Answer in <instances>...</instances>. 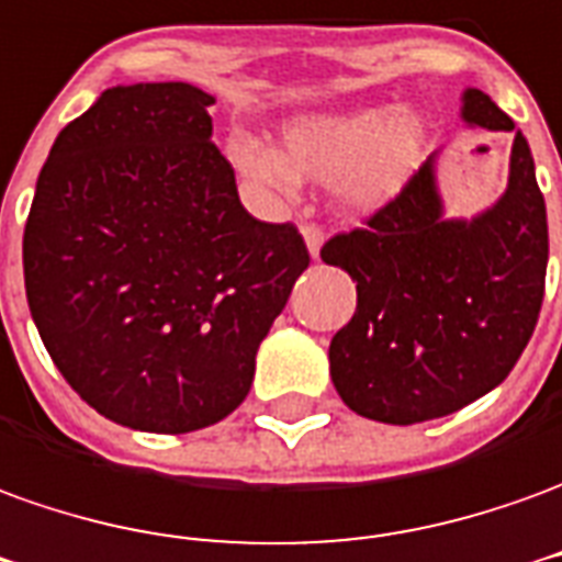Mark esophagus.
Returning <instances> with one entry per match:
<instances>
[{
	"label": "esophagus",
	"mask_w": 562,
	"mask_h": 562,
	"mask_svg": "<svg viewBox=\"0 0 562 562\" xmlns=\"http://www.w3.org/2000/svg\"><path fill=\"white\" fill-rule=\"evenodd\" d=\"M301 234H304V243H307L310 255L316 258L322 249V240H325V231H322V225H316V222H307V225L301 227Z\"/></svg>",
	"instance_id": "34e87169"
}]
</instances>
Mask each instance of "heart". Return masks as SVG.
<instances>
[{
  "instance_id": "heart-1",
  "label": "heart",
  "mask_w": 562,
  "mask_h": 562,
  "mask_svg": "<svg viewBox=\"0 0 562 562\" xmlns=\"http://www.w3.org/2000/svg\"><path fill=\"white\" fill-rule=\"evenodd\" d=\"M426 148V124L407 109H356L294 117L282 131V151L237 136L231 158L252 182L292 191L297 179L337 182L352 206L390 200L417 170Z\"/></svg>"
}]
</instances>
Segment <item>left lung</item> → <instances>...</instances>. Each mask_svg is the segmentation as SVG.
<instances>
[{
	"label": "left lung",
	"mask_w": 562,
	"mask_h": 562,
	"mask_svg": "<svg viewBox=\"0 0 562 562\" xmlns=\"http://www.w3.org/2000/svg\"><path fill=\"white\" fill-rule=\"evenodd\" d=\"M462 117L514 131L484 90H465ZM431 160L362 227L322 246L359 294L328 347L335 390L359 417L392 426L447 417L496 390L544 297L548 213L527 136H514L508 191L472 222L441 215Z\"/></svg>",
	"instance_id": "1"
}]
</instances>
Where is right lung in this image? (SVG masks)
<instances>
[{
    "label": "right lung",
    "mask_w": 562,
    "mask_h": 562,
    "mask_svg": "<svg viewBox=\"0 0 562 562\" xmlns=\"http://www.w3.org/2000/svg\"><path fill=\"white\" fill-rule=\"evenodd\" d=\"M206 90H105L50 145L23 227L42 344L85 402L143 431L203 429L249 395L255 352L310 252L243 210Z\"/></svg>",
    "instance_id": "right-lung-1"
}]
</instances>
